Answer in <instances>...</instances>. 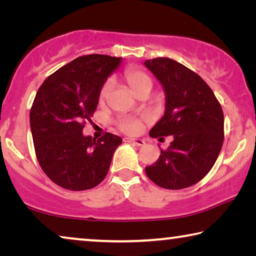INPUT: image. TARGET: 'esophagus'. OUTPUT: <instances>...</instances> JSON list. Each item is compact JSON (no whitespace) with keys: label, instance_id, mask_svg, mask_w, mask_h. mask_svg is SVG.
<instances>
[{"label":"esophagus","instance_id":"34e87169","mask_svg":"<svg viewBox=\"0 0 256 256\" xmlns=\"http://www.w3.org/2000/svg\"><path fill=\"white\" fill-rule=\"evenodd\" d=\"M124 142H128V144H134L138 146H144L146 141L142 138H124Z\"/></svg>","mask_w":256,"mask_h":256}]
</instances>
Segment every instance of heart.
<instances>
[{
    "instance_id": "b5f03b06",
    "label": "heart",
    "mask_w": 256,
    "mask_h": 256,
    "mask_svg": "<svg viewBox=\"0 0 256 256\" xmlns=\"http://www.w3.org/2000/svg\"><path fill=\"white\" fill-rule=\"evenodd\" d=\"M124 79L136 94H140L144 90H151L152 88V79L146 71L138 68H128L124 72ZM112 89V81L107 80L102 86L99 92V100L104 102L108 97ZM118 126L123 132L128 134H136L141 131L142 122L138 118H125L118 120Z\"/></svg>"
}]
</instances>
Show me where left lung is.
<instances>
[{
	"label": "left lung",
	"mask_w": 256,
	"mask_h": 256,
	"mask_svg": "<svg viewBox=\"0 0 256 256\" xmlns=\"http://www.w3.org/2000/svg\"><path fill=\"white\" fill-rule=\"evenodd\" d=\"M144 66L166 94L164 114L149 136L174 138L157 162L146 167V174L160 188H190L210 172L222 150V105L200 76L175 60H146Z\"/></svg>",
	"instance_id": "1"
}]
</instances>
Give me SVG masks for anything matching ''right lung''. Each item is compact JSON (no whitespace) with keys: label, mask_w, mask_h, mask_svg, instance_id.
<instances>
[{"label":"right lung","mask_w":256,"mask_h":256,"mask_svg":"<svg viewBox=\"0 0 256 256\" xmlns=\"http://www.w3.org/2000/svg\"><path fill=\"white\" fill-rule=\"evenodd\" d=\"M120 58L84 55L42 82L30 110L34 152L48 178L63 188L84 190L102 183L122 144L106 132L98 140L82 130L96 110L99 92Z\"/></svg>","instance_id":"obj_1"}]
</instances>
